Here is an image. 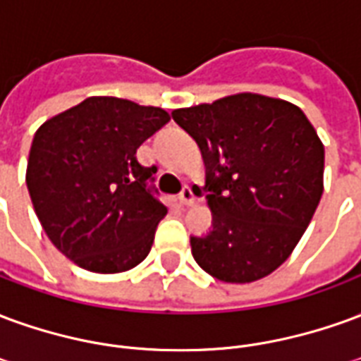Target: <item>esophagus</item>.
Wrapping results in <instances>:
<instances>
[{
  "instance_id": "1",
  "label": "esophagus",
  "mask_w": 361,
  "mask_h": 361,
  "mask_svg": "<svg viewBox=\"0 0 361 361\" xmlns=\"http://www.w3.org/2000/svg\"><path fill=\"white\" fill-rule=\"evenodd\" d=\"M193 201H195L193 189L189 188V185H185V188L181 189V193H180V203L181 204H193Z\"/></svg>"
}]
</instances>
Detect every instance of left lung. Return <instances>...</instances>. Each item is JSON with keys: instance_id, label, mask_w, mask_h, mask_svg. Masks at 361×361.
<instances>
[{"instance_id": "8db88e82", "label": "left lung", "mask_w": 361, "mask_h": 361, "mask_svg": "<svg viewBox=\"0 0 361 361\" xmlns=\"http://www.w3.org/2000/svg\"><path fill=\"white\" fill-rule=\"evenodd\" d=\"M201 149L212 230L191 235L197 265L232 284L279 269L323 195L325 149L298 106L269 96H226L172 111Z\"/></svg>"}]
</instances>
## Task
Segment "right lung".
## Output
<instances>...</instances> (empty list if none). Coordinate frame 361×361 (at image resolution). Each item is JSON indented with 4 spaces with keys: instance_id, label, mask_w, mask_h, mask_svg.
I'll return each mask as SVG.
<instances>
[{
    "instance_id": "add662e5",
    "label": "right lung",
    "mask_w": 361,
    "mask_h": 361,
    "mask_svg": "<svg viewBox=\"0 0 361 361\" xmlns=\"http://www.w3.org/2000/svg\"><path fill=\"white\" fill-rule=\"evenodd\" d=\"M170 121L168 111L90 96L35 133L27 188L36 216L67 259L92 272H123L149 255L166 209L157 166L137 149Z\"/></svg>"
}]
</instances>
